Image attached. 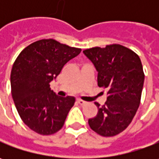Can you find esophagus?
<instances>
[{
  "mask_svg": "<svg viewBox=\"0 0 159 159\" xmlns=\"http://www.w3.org/2000/svg\"><path fill=\"white\" fill-rule=\"evenodd\" d=\"M77 102L78 103H80V105H84V104H86V102L83 101L81 99H77Z\"/></svg>",
  "mask_w": 159,
  "mask_h": 159,
  "instance_id": "1",
  "label": "esophagus"
}]
</instances>
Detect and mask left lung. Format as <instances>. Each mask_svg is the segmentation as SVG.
<instances>
[{"instance_id":"1","label":"left lung","mask_w":159,"mask_h":159,"mask_svg":"<svg viewBox=\"0 0 159 159\" xmlns=\"http://www.w3.org/2000/svg\"><path fill=\"white\" fill-rule=\"evenodd\" d=\"M98 72L100 88L108 89L107 101L89 119L92 130L102 136H114L129 125L137 111L143 88L141 59L134 51L119 44L95 47L83 51Z\"/></svg>"}]
</instances>
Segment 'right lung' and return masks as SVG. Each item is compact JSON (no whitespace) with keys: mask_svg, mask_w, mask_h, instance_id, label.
<instances>
[{"mask_svg":"<svg viewBox=\"0 0 159 159\" xmlns=\"http://www.w3.org/2000/svg\"><path fill=\"white\" fill-rule=\"evenodd\" d=\"M80 51L52 39L40 40L16 59L10 73L12 98L20 118L33 131L49 135L63 127L75 97L58 96L50 82Z\"/></svg>","mask_w":159,"mask_h":159,"instance_id":"right-lung-1","label":"right lung"}]
</instances>
